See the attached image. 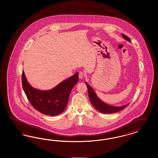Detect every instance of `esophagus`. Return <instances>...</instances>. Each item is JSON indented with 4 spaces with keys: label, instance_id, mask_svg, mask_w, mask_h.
<instances>
[{
    "label": "esophagus",
    "instance_id": "esophagus-1",
    "mask_svg": "<svg viewBox=\"0 0 158 158\" xmlns=\"http://www.w3.org/2000/svg\"><path fill=\"white\" fill-rule=\"evenodd\" d=\"M83 76H84V73H83L82 72H80L79 73V77L81 79H83Z\"/></svg>",
    "mask_w": 158,
    "mask_h": 158
}]
</instances>
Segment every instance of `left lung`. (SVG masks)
Wrapping results in <instances>:
<instances>
[{
  "instance_id": "1",
  "label": "left lung",
  "mask_w": 158,
  "mask_h": 158,
  "mask_svg": "<svg viewBox=\"0 0 158 158\" xmlns=\"http://www.w3.org/2000/svg\"><path fill=\"white\" fill-rule=\"evenodd\" d=\"M122 36L126 40H127L129 42H131L130 39L126 35L122 34ZM85 84L86 85L88 88V95H89V98L91 104L101 113H104V114H113L116 112H118L121 110H123L128 105V104H127L126 105H122V106H113V105L107 104L106 103L103 102L100 98L98 97L95 90L93 89V88L88 83L85 82Z\"/></svg>"
}]
</instances>
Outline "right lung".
Here are the masks:
<instances>
[{"label":"right lung","instance_id":"add662e5","mask_svg":"<svg viewBox=\"0 0 158 158\" xmlns=\"http://www.w3.org/2000/svg\"><path fill=\"white\" fill-rule=\"evenodd\" d=\"M79 81V73L62 81L50 90H40L33 88L22 74L23 89L34 108L43 114L54 116L64 111L68 105L70 93Z\"/></svg>","mask_w":158,"mask_h":158}]
</instances>
